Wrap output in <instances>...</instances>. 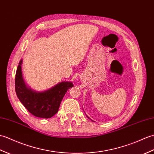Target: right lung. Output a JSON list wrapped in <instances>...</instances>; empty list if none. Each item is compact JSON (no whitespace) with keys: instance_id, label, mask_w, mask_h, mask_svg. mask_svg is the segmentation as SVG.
I'll list each match as a JSON object with an SVG mask.
<instances>
[{"instance_id":"obj_1","label":"right lung","mask_w":154,"mask_h":154,"mask_svg":"<svg viewBox=\"0 0 154 154\" xmlns=\"http://www.w3.org/2000/svg\"><path fill=\"white\" fill-rule=\"evenodd\" d=\"M22 60L17 66L15 77V90L17 98L32 115L41 118H51L58 112L60 103L68 89L73 87L71 82H62L49 90L34 92L25 84L21 67Z\"/></svg>"}]
</instances>
